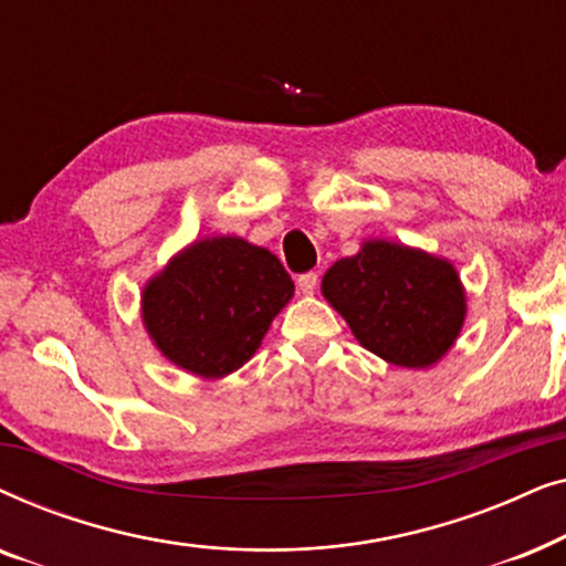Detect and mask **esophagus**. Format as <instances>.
<instances>
[{"label": "esophagus", "instance_id": "esophagus-1", "mask_svg": "<svg viewBox=\"0 0 566 566\" xmlns=\"http://www.w3.org/2000/svg\"><path fill=\"white\" fill-rule=\"evenodd\" d=\"M316 285H319V275L316 273H304L298 277V291L304 293V296H312L316 291Z\"/></svg>", "mask_w": 566, "mask_h": 566}]
</instances>
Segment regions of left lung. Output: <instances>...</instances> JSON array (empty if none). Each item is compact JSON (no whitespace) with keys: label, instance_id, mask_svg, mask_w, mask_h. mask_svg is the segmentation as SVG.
<instances>
[{"label":"left lung","instance_id":"left-lung-1","mask_svg":"<svg viewBox=\"0 0 566 566\" xmlns=\"http://www.w3.org/2000/svg\"><path fill=\"white\" fill-rule=\"evenodd\" d=\"M322 296L355 339L399 368H430L467 322V289L451 260L391 239H366L322 277Z\"/></svg>","mask_w":566,"mask_h":566}]
</instances>
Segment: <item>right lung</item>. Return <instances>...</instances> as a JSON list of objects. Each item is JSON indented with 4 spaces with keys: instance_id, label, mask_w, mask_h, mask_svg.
Segmentation results:
<instances>
[{
    "instance_id": "obj_1",
    "label": "right lung",
    "mask_w": 566,
    "mask_h": 566,
    "mask_svg": "<svg viewBox=\"0 0 566 566\" xmlns=\"http://www.w3.org/2000/svg\"><path fill=\"white\" fill-rule=\"evenodd\" d=\"M291 275L265 247L242 237H203L172 254L142 291L154 347L200 378L234 374L293 298Z\"/></svg>"
}]
</instances>
